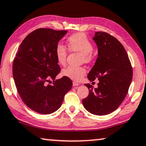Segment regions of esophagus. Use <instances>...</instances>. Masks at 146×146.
Wrapping results in <instances>:
<instances>
[{
    "mask_svg": "<svg viewBox=\"0 0 146 146\" xmlns=\"http://www.w3.org/2000/svg\"><path fill=\"white\" fill-rule=\"evenodd\" d=\"M78 86H80V84H78V82H73V86L74 87H77Z\"/></svg>",
    "mask_w": 146,
    "mask_h": 146,
    "instance_id": "1",
    "label": "esophagus"
}]
</instances>
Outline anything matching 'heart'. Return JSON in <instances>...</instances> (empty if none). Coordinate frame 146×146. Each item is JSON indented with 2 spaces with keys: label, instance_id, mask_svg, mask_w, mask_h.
Instances as JSON below:
<instances>
[{
  "label": "heart",
  "instance_id": "1",
  "mask_svg": "<svg viewBox=\"0 0 146 146\" xmlns=\"http://www.w3.org/2000/svg\"><path fill=\"white\" fill-rule=\"evenodd\" d=\"M67 44L68 49L74 52L81 53L82 60L85 62H90L93 59V46L87 38V35L83 33H78L71 35L67 38ZM55 55L58 63L64 65L66 63L68 51L63 44L57 43L55 48ZM86 69L82 66H68L62 71V75L74 81H80L86 74Z\"/></svg>",
  "mask_w": 146,
  "mask_h": 146
}]
</instances>
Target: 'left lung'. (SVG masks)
<instances>
[{
    "mask_svg": "<svg viewBox=\"0 0 146 146\" xmlns=\"http://www.w3.org/2000/svg\"><path fill=\"white\" fill-rule=\"evenodd\" d=\"M93 40L98 47V57L87 78H97V88L85 84L89 95L82 100L87 111L96 115H107L120 106L129 91L133 79V68L124 47L105 32H96Z\"/></svg>",
    "mask_w": 146,
    "mask_h": 146,
    "instance_id": "left-lung-1",
    "label": "left lung"
}]
</instances>
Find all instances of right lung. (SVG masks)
Masks as SVG:
<instances>
[{"label": "right lung", "mask_w": 146, "mask_h": 146, "mask_svg": "<svg viewBox=\"0 0 146 146\" xmlns=\"http://www.w3.org/2000/svg\"><path fill=\"white\" fill-rule=\"evenodd\" d=\"M66 33L46 28L33 31L23 40L13 60V80L20 97L39 113L57 110L72 86V80L66 76L55 80L60 68L55 48Z\"/></svg>", "instance_id": "1"}]
</instances>
